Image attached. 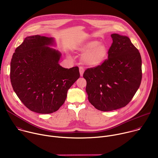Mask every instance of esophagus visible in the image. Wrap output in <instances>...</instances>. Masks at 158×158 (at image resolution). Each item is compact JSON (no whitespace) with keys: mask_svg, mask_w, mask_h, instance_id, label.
<instances>
[{"mask_svg":"<svg viewBox=\"0 0 158 158\" xmlns=\"http://www.w3.org/2000/svg\"><path fill=\"white\" fill-rule=\"evenodd\" d=\"M84 72V67H79V73H80L81 76H83Z\"/></svg>","mask_w":158,"mask_h":158,"instance_id":"34e87169","label":"esophagus"}]
</instances>
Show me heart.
<instances>
[{
	"label": "heart",
	"mask_w": 158,
	"mask_h": 158,
	"mask_svg": "<svg viewBox=\"0 0 158 158\" xmlns=\"http://www.w3.org/2000/svg\"><path fill=\"white\" fill-rule=\"evenodd\" d=\"M77 50L84 54L82 57L83 61L91 67L101 65L106 59L108 53L106 45L96 40L82 44L77 48Z\"/></svg>",
	"instance_id": "b5f03b06"
}]
</instances>
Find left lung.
<instances>
[{"mask_svg":"<svg viewBox=\"0 0 158 158\" xmlns=\"http://www.w3.org/2000/svg\"><path fill=\"white\" fill-rule=\"evenodd\" d=\"M112 44L108 59L85 71L88 100L95 108L110 111L126 106L139 89L142 60L139 51L125 35H110Z\"/></svg>","mask_w":158,"mask_h":158,"instance_id":"obj_1","label":"left lung"}]
</instances>
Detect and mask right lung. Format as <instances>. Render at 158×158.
I'll use <instances>...</instances> for the list:
<instances>
[{"label": "right lung", "mask_w": 158, "mask_h": 158, "mask_svg": "<svg viewBox=\"0 0 158 158\" xmlns=\"http://www.w3.org/2000/svg\"><path fill=\"white\" fill-rule=\"evenodd\" d=\"M53 37L35 35L25 38L16 48L10 62V81L19 99L29 109L40 114L57 111L68 89L80 77L79 67L64 68L61 53L50 46Z\"/></svg>", "instance_id": "1"}]
</instances>
